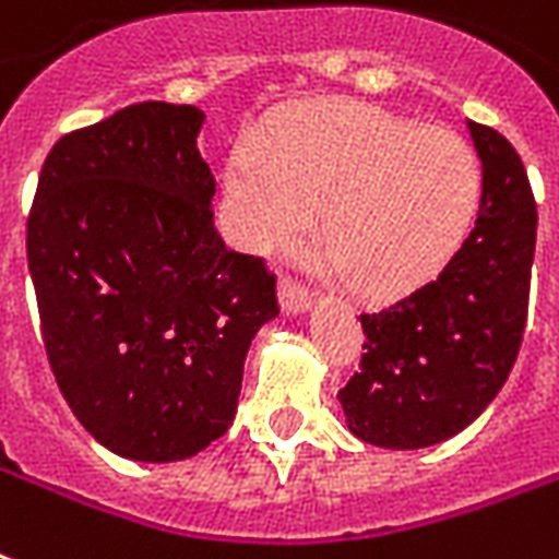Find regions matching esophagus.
Returning a JSON list of instances; mask_svg holds the SVG:
<instances>
[{"label": "esophagus", "mask_w": 559, "mask_h": 559, "mask_svg": "<svg viewBox=\"0 0 559 559\" xmlns=\"http://www.w3.org/2000/svg\"><path fill=\"white\" fill-rule=\"evenodd\" d=\"M278 298L281 308L287 310V313H298V310H305L310 305V289L298 278H293V275H284L278 281Z\"/></svg>", "instance_id": "34e87169"}]
</instances>
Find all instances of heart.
Masks as SVG:
<instances>
[{"label":"heart","instance_id":"obj_1","mask_svg":"<svg viewBox=\"0 0 559 559\" xmlns=\"http://www.w3.org/2000/svg\"><path fill=\"white\" fill-rule=\"evenodd\" d=\"M234 237L293 249L322 211L319 249L348 289L390 298L449 263L484 195L475 148L372 105H325L228 164Z\"/></svg>","mask_w":559,"mask_h":559}]
</instances>
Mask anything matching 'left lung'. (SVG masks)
Returning <instances> with one entry per match:
<instances>
[{
	"mask_svg": "<svg viewBox=\"0 0 559 559\" xmlns=\"http://www.w3.org/2000/svg\"><path fill=\"white\" fill-rule=\"evenodd\" d=\"M484 169L478 223L437 278L360 313V369L336 393L355 437L425 449L487 411L527 322L536 202L525 164L496 128L468 119Z\"/></svg>",
	"mask_w": 559,
	"mask_h": 559,
	"instance_id": "left-lung-1",
	"label": "left lung"
}]
</instances>
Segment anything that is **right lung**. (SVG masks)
Here are the masks:
<instances>
[{
  "instance_id": "right-lung-1",
  "label": "right lung",
  "mask_w": 559,
  "mask_h": 559,
  "mask_svg": "<svg viewBox=\"0 0 559 559\" xmlns=\"http://www.w3.org/2000/svg\"><path fill=\"white\" fill-rule=\"evenodd\" d=\"M202 110L140 102L46 155L25 254L46 357L75 419L114 454L193 457L237 413L275 272L228 249Z\"/></svg>"
}]
</instances>
